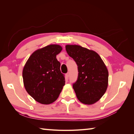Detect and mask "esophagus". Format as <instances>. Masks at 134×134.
<instances>
[{
  "mask_svg": "<svg viewBox=\"0 0 134 134\" xmlns=\"http://www.w3.org/2000/svg\"><path fill=\"white\" fill-rule=\"evenodd\" d=\"M65 75H66V77L68 78L69 77V76H70V73L69 72H67Z\"/></svg>",
  "mask_w": 134,
  "mask_h": 134,
  "instance_id": "obj_1",
  "label": "esophagus"
}]
</instances>
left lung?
Returning a JSON list of instances; mask_svg holds the SVG:
<instances>
[{
    "instance_id": "left-lung-1",
    "label": "left lung",
    "mask_w": 134,
    "mask_h": 134,
    "mask_svg": "<svg viewBox=\"0 0 134 134\" xmlns=\"http://www.w3.org/2000/svg\"><path fill=\"white\" fill-rule=\"evenodd\" d=\"M65 49L78 65V76L73 89L82 103L92 105L106 92L108 71L101 57L95 51L78 45H66Z\"/></svg>"
}]
</instances>
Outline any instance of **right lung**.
<instances>
[{
  "mask_svg": "<svg viewBox=\"0 0 134 134\" xmlns=\"http://www.w3.org/2000/svg\"><path fill=\"white\" fill-rule=\"evenodd\" d=\"M62 47L51 44L35 51L25 63L22 77L28 94L39 103L48 105L59 97L65 85L56 55Z\"/></svg>",
  "mask_w": 134,
  "mask_h": 134,
  "instance_id": "right-lung-1",
  "label": "right lung"
}]
</instances>
